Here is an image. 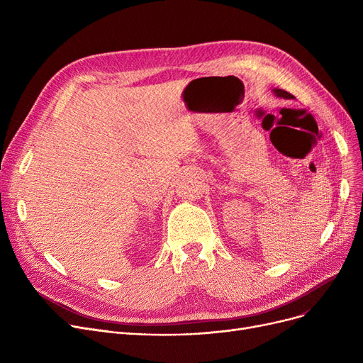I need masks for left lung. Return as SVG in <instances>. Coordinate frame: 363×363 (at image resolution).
I'll return each mask as SVG.
<instances>
[{
	"label": "left lung",
	"mask_w": 363,
	"mask_h": 363,
	"mask_svg": "<svg viewBox=\"0 0 363 363\" xmlns=\"http://www.w3.org/2000/svg\"><path fill=\"white\" fill-rule=\"evenodd\" d=\"M274 94L277 95V97H281V99H285V100H291V99H294L290 92L284 91V89H278V88H275V89H274Z\"/></svg>",
	"instance_id": "1"
}]
</instances>
